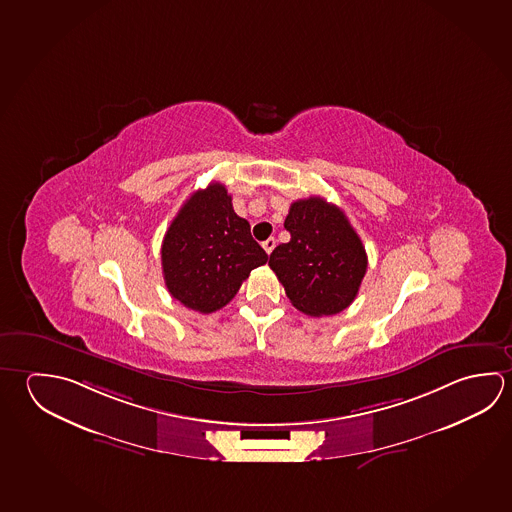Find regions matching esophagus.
Masks as SVG:
<instances>
[{
	"mask_svg": "<svg viewBox=\"0 0 512 512\" xmlns=\"http://www.w3.org/2000/svg\"><path fill=\"white\" fill-rule=\"evenodd\" d=\"M275 246H277V241H275V237H269V239H266L264 243H262V248L266 250V253H271L273 250H275Z\"/></svg>",
	"mask_w": 512,
	"mask_h": 512,
	"instance_id": "obj_1",
	"label": "esophagus"
}]
</instances>
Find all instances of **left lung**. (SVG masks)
Returning <instances> with one entry per match:
<instances>
[{
  "instance_id": "left-lung-1",
  "label": "left lung",
  "mask_w": 512,
  "mask_h": 512,
  "mask_svg": "<svg viewBox=\"0 0 512 512\" xmlns=\"http://www.w3.org/2000/svg\"><path fill=\"white\" fill-rule=\"evenodd\" d=\"M284 228L289 243L269 255L286 295L298 311L331 316L347 309L367 273V252L341 208L325 199L291 203Z\"/></svg>"
}]
</instances>
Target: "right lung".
<instances>
[{
  "label": "right lung",
  "mask_w": 512,
  "mask_h": 512,
  "mask_svg": "<svg viewBox=\"0 0 512 512\" xmlns=\"http://www.w3.org/2000/svg\"><path fill=\"white\" fill-rule=\"evenodd\" d=\"M268 262L237 216L223 183L190 196L163 237L162 268L172 298L198 313H214L239 291L250 271Z\"/></svg>",
  "instance_id": "obj_1"
}]
</instances>
